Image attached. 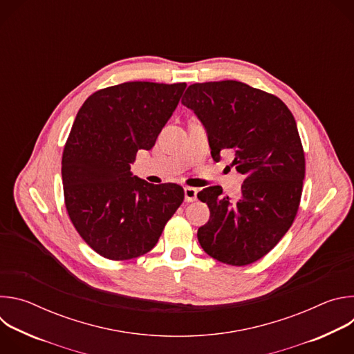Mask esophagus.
Wrapping results in <instances>:
<instances>
[{
    "label": "esophagus",
    "instance_id": "obj_1",
    "mask_svg": "<svg viewBox=\"0 0 354 354\" xmlns=\"http://www.w3.org/2000/svg\"><path fill=\"white\" fill-rule=\"evenodd\" d=\"M197 192L198 190L194 187H189V186L185 187V200L187 201V203H190V201H194L197 198Z\"/></svg>",
    "mask_w": 354,
    "mask_h": 354
}]
</instances>
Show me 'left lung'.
Here are the masks:
<instances>
[{"mask_svg": "<svg viewBox=\"0 0 354 354\" xmlns=\"http://www.w3.org/2000/svg\"><path fill=\"white\" fill-rule=\"evenodd\" d=\"M182 104L205 126L213 160L232 151L245 178L235 200L221 186L197 193L210 209L197 239L218 262L254 263L284 236L299 206L306 158L294 116L277 96L231 80L189 85Z\"/></svg>", "mask_w": 354, "mask_h": 354, "instance_id": "obj_1", "label": "left lung"}]
</instances>
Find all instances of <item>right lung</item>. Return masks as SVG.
<instances>
[{
	"mask_svg": "<svg viewBox=\"0 0 354 354\" xmlns=\"http://www.w3.org/2000/svg\"><path fill=\"white\" fill-rule=\"evenodd\" d=\"M186 88L134 81L92 93L64 147L62 176L68 216L100 257L127 261L153 249L182 205L176 183L133 176L138 149H151Z\"/></svg>",
	"mask_w": 354,
	"mask_h": 354,
	"instance_id": "obj_1",
	"label": "right lung"
}]
</instances>
